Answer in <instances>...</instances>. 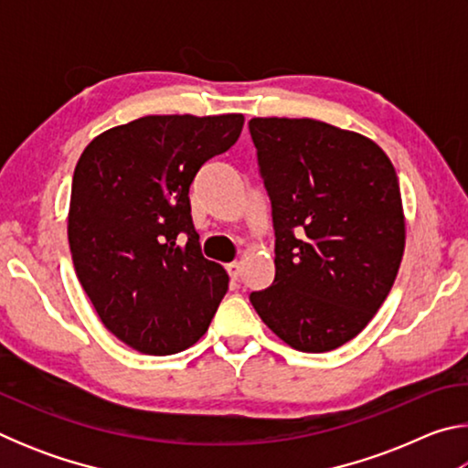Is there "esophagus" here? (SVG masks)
Here are the masks:
<instances>
[{
  "label": "esophagus",
  "instance_id": "1",
  "mask_svg": "<svg viewBox=\"0 0 468 468\" xmlns=\"http://www.w3.org/2000/svg\"><path fill=\"white\" fill-rule=\"evenodd\" d=\"M241 271H243L241 262H231V264H227V272H229V276H231L233 281L239 279V276H241Z\"/></svg>",
  "mask_w": 468,
  "mask_h": 468
}]
</instances>
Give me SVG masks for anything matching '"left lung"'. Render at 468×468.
Masks as SVG:
<instances>
[{"label":"left lung","instance_id":"8db88e82","mask_svg":"<svg viewBox=\"0 0 468 468\" xmlns=\"http://www.w3.org/2000/svg\"><path fill=\"white\" fill-rule=\"evenodd\" d=\"M250 133L276 237L274 281L250 301L289 346L332 351L367 326L399 274V177L374 140L318 120L253 117Z\"/></svg>","mask_w":468,"mask_h":468}]
</instances>
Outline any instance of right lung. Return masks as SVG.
Wrapping results in <instances>:
<instances>
[{
    "mask_svg": "<svg viewBox=\"0 0 468 468\" xmlns=\"http://www.w3.org/2000/svg\"><path fill=\"white\" fill-rule=\"evenodd\" d=\"M241 113L146 115L99 133L78 158L68 212L76 276L109 332L144 355L200 340L229 289L202 256L189 186L231 148Z\"/></svg>",
    "mask_w": 468,
    "mask_h": 468,
    "instance_id": "add662e5",
    "label": "right lung"
}]
</instances>
